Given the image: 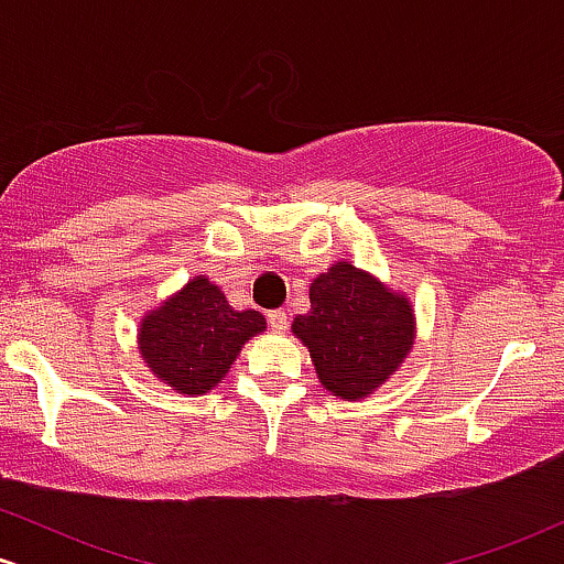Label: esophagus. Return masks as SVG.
<instances>
[{
	"mask_svg": "<svg viewBox=\"0 0 564 564\" xmlns=\"http://www.w3.org/2000/svg\"><path fill=\"white\" fill-rule=\"evenodd\" d=\"M268 323L275 334H283L289 328V313L286 310H270Z\"/></svg>",
	"mask_w": 564,
	"mask_h": 564,
	"instance_id": "1",
	"label": "esophagus"
}]
</instances>
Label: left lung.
Wrapping results in <instances>:
<instances>
[{
	"mask_svg": "<svg viewBox=\"0 0 564 564\" xmlns=\"http://www.w3.org/2000/svg\"><path fill=\"white\" fill-rule=\"evenodd\" d=\"M294 334L313 355L321 384L336 398L358 400L384 384L413 345V310L373 275L336 262L310 286V313Z\"/></svg>",
	"mask_w": 564,
	"mask_h": 564,
	"instance_id": "1",
	"label": "left lung"
}]
</instances>
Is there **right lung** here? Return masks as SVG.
<instances>
[{"label":"right lung","instance_id":"add662e5","mask_svg":"<svg viewBox=\"0 0 564 564\" xmlns=\"http://www.w3.org/2000/svg\"><path fill=\"white\" fill-rule=\"evenodd\" d=\"M264 332L257 310H232L209 278L198 275L140 323V355L161 381L183 394L219 384L241 347Z\"/></svg>","mask_w":564,"mask_h":564}]
</instances>
